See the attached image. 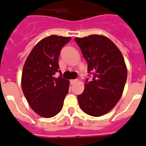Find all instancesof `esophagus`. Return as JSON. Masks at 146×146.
<instances>
[{"instance_id": "34e87169", "label": "esophagus", "mask_w": 146, "mask_h": 146, "mask_svg": "<svg viewBox=\"0 0 146 146\" xmlns=\"http://www.w3.org/2000/svg\"><path fill=\"white\" fill-rule=\"evenodd\" d=\"M77 82H78L77 79H72V80H70V84H73L76 83Z\"/></svg>"}]
</instances>
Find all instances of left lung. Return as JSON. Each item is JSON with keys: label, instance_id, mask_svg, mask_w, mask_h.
<instances>
[{"label": "left lung", "instance_id": "obj_1", "mask_svg": "<svg viewBox=\"0 0 146 146\" xmlns=\"http://www.w3.org/2000/svg\"><path fill=\"white\" fill-rule=\"evenodd\" d=\"M88 64V73H93L91 82L77 96L84 112L100 117L117 104L123 92L127 78L124 58L115 43L103 35H92L75 38Z\"/></svg>", "mask_w": 146, "mask_h": 146}]
</instances>
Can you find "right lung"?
<instances>
[{
    "label": "right lung",
    "instance_id": "obj_1",
    "mask_svg": "<svg viewBox=\"0 0 146 146\" xmlns=\"http://www.w3.org/2000/svg\"><path fill=\"white\" fill-rule=\"evenodd\" d=\"M71 40L70 36L50 35L40 40L28 56L21 77L23 94L29 106L42 117H52L62 109L70 82L61 76L59 70L60 50Z\"/></svg>",
    "mask_w": 146,
    "mask_h": 146
}]
</instances>
